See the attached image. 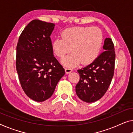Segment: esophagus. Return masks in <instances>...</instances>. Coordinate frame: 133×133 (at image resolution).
Listing matches in <instances>:
<instances>
[{
	"mask_svg": "<svg viewBox=\"0 0 133 133\" xmlns=\"http://www.w3.org/2000/svg\"><path fill=\"white\" fill-rule=\"evenodd\" d=\"M65 72L66 74H68V73H70L72 71V69L70 68V67H67V68H65Z\"/></svg>",
	"mask_w": 133,
	"mask_h": 133,
	"instance_id": "esophagus-1",
	"label": "esophagus"
}]
</instances>
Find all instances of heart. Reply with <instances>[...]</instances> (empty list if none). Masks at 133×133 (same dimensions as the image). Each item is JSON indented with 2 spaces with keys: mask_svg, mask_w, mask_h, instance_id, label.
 <instances>
[{
  "mask_svg": "<svg viewBox=\"0 0 133 133\" xmlns=\"http://www.w3.org/2000/svg\"><path fill=\"white\" fill-rule=\"evenodd\" d=\"M103 40V34L99 28L73 27L64 30L62 38H57L53 42L52 49L60 58L71 50L72 52L61 61L65 66H75L81 62L89 64L99 56Z\"/></svg>",
  "mask_w": 133,
  "mask_h": 133,
  "instance_id": "heart-1",
  "label": "heart"
}]
</instances>
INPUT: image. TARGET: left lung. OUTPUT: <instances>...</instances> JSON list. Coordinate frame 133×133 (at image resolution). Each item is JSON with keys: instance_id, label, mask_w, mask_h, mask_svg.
I'll return each instance as SVG.
<instances>
[{"instance_id": "1", "label": "left lung", "mask_w": 133, "mask_h": 133, "mask_svg": "<svg viewBox=\"0 0 133 133\" xmlns=\"http://www.w3.org/2000/svg\"><path fill=\"white\" fill-rule=\"evenodd\" d=\"M104 51L84 68L77 70L80 79L75 86L78 97L91 103L103 96L111 84L115 68V52L112 39L106 38Z\"/></svg>"}]
</instances>
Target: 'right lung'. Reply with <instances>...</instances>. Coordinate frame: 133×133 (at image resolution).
<instances>
[{
	"label": "right lung",
	"instance_id": "1",
	"mask_svg": "<svg viewBox=\"0 0 133 133\" xmlns=\"http://www.w3.org/2000/svg\"><path fill=\"white\" fill-rule=\"evenodd\" d=\"M55 24L32 20L21 32L16 55L19 82L28 97L43 102L52 96L65 69L54 56L50 35Z\"/></svg>",
	"mask_w": 133,
	"mask_h": 133
}]
</instances>
